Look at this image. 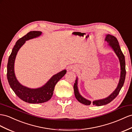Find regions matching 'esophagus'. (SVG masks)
Here are the masks:
<instances>
[{
  "instance_id": "esophagus-1",
  "label": "esophagus",
  "mask_w": 132,
  "mask_h": 132,
  "mask_svg": "<svg viewBox=\"0 0 132 132\" xmlns=\"http://www.w3.org/2000/svg\"><path fill=\"white\" fill-rule=\"evenodd\" d=\"M70 70H72V69H74V68H73V67L71 66V67H70Z\"/></svg>"
}]
</instances>
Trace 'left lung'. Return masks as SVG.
Listing matches in <instances>:
<instances>
[{"label": "left lung", "mask_w": 132, "mask_h": 132, "mask_svg": "<svg viewBox=\"0 0 132 132\" xmlns=\"http://www.w3.org/2000/svg\"><path fill=\"white\" fill-rule=\"evenodd\" d=\"M105 40L108 42V46L110 47L116 53L117 57L119 59L120 65V76L119 79V83L118 84L117 88L116 89L114 92L111 93L109 96H108L106 98L100 100H96L93 101V103L91 102V101L87 100L85 98H84L83 96L81 95L79 92L78 86H77V81H78V78H76L75 80V83L73 85V90L74 93H75V96L76 99L78 100L80 103H82L86 105H89L91 103H93L94 105L96 106H101L104 105L108 104V103H110L111 101L113 100L119 94L120 91L123 87L125 79H126V62H125V57L123 55V52H121L120 47L119 46V42L116 37H115L114 36L110 35H106V37L105 38Z\"/></svg>", "instance_id": "obj_1"}]
</instances>
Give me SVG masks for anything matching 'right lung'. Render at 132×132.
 Instances as JSON below:
<instances>
[{
  "instance_id": "1",
  "label": "right lung",
  "mask_w": 132,
  "mask_h": 132,
  "mask_svg": "<svg viewBox=\"0 0 132 132\" xmlns=\"http://www.w3.org/2000/svg\"><path fill=\"white\" fill-rule=\"evenodd\" d=\"M41 35L42 32L40 31H31L18 39L9 57L7 65V79L10 86L20 99L25 102L31 104L43 103L51 99L56 84L67 72L66 70H63L55 74L45 85L36 89H31L23 86L16 79L14 72V62L19 50L26 40L37 38Z\"/></svg>"
}]
</instances>
